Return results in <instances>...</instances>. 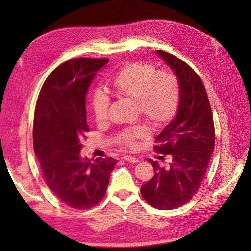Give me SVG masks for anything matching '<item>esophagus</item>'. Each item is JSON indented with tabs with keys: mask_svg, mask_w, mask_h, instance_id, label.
<instances>
[{
	"mask_svg": "<svg viewBox=\"0 0 251 251\" xmlns=\"http://www.w3.org/2000/svg\"><path fill=\"white\" fill-rule=\"evenodd\" d=\"M123 159H124V161H126V162H129V163H138V162H139V159H138L137 157L130 156V155L123 156Z\"/></svg>",
	"mask_w": 251,
	"mask_h": 251,
	"instance_id": "esophagus-1",
	"label": "esophagus"
}]
</instances>
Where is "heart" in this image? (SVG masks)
<instances>
[{
    "instance_id": "obj_1",
    "label": "heart",
    "mask_w": 251,
    "mask_h": 251,
    "mask_svg": "<svg viewBox=\"0 0 251 251\" xmlns=\"http://www.w3.org/2000/svg\"><path fill=\"white\" fill-rule=\"evenodd\" d=\"M117 94L137 100L143 116L154 125H164L175 116L180 100L179 82L172 72L158 71L152 65L129 62L121 69L112 82ZM92 108L96 121L106 120L110 98L103 90L97 89L92 95ZM149 129L145 126L127 128L119 137V141L130 148L137 147V140L146 138Z\"/></svg>"
}]
</instances>
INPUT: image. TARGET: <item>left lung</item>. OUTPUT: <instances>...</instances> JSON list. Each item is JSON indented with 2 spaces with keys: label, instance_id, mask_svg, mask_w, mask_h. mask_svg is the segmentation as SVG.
Segmentation results:
<instances>
[{
  "label": "left lung",
  "instance_id": "obj_1",
  "mask_svg": "<svg viewBox=\"0 0 251 251\" xmlns=\"http://www.w3.org/2000/svg\"><path fill=\"white\" fill-rule=\"evenodd\" d=\"M179 82L180 100L174 120L156 137L155 150L169 154V167H154V177L141 186V194L152 207L172 210L196 194L215 149V127L204 84L189 65L177 57L156 50Z\"/></svg>",
  "mask_w": 251,
  "mask_h": 251
}]
</instances>
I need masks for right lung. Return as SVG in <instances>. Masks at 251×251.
<instances>
[{
	"label": "right lung",
	"instance_id": "obj_1",
	"mask_svg": "<svg viewBox=\"0 0 251 251\" xmlns=\"http://www.w3.org/2000/svg\"><path fill=\"white\" fill-rule=\"evenodd\" d=\"M108 59L78 58L55 69L36 102L34 153L45 183L58 199L75 209H88L103 199L116 159L82 157L88 88Z\"/></svg>",
	"mask_w": 251,
	"mask_h": 251
}]
</instances>
